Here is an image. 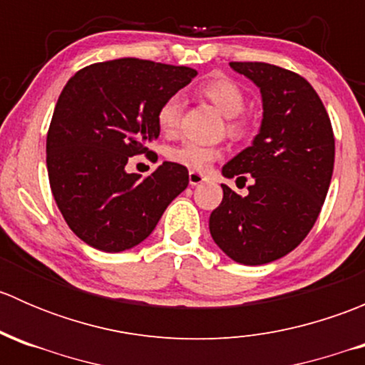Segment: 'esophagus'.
I'll return each mask as SVG.
<instances>
[{"instance_id":"esophagus-1","label":"esophagus","mask_w":365,"mask_h":365,"mask_svg":"<svg viewBox=\"0 0 365 365\" xmlns=\"http://www.w3.org/2000/svg\"><path fill=\"white\" fill-rule=\"evenodd\" d=\"M206 182V176L203 173H197V171H189V183L190 185H200V183Z\"/></svg>"}]
</instances>
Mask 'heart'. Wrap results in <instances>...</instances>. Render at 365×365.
I'll return each mask as SVG.
<instances>
[{
  "label": "heart",
  "instance_id": "heart-1",
  "mask_svg": "<svg viewBox=\"0 0 365 365\" xmlns=\"http://www.w3.org/2000/svg\"><path fill=\"white\" fill-rule=\"evenodd\" d=\"M200 93L208 98L224 116H227V132L233 138L242 139L249 132V121L240 113L245 108V93L240 84L231 77L217 73L200 84ZM183 113V98L180 95H171L160 104L157 111L159 127L165 134H175L180 127ZM168 157L173 162L192 171H205L213 160L220 157V150L215 146L200 145L194 141H185L169 150Z\"/></svg>",
  "mask_w": 365,
  "mask_h": 365
}]
</instances>
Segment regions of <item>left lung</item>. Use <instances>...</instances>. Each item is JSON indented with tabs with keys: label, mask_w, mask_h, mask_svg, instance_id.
<instances>
[{
	"label": "left lung",
	"mask_w": 365,
	"mask_h": 365,
	"mask_svg": "<svg viewBox=\"0 0 365 365\" xmlns=\"http://www.w3.org/2000/svg\"><path fill=\"white\" fill-rule=\"evenodd\" d=\"M230 65L259 86L263 123L252 146L222 168L226 178L237 176V185L249 173V194L222 185L210 233L237 263L264 264L292 252L314 226L332 180L336 138L322 98L304 77L261 61Z\"/></svg>",
	"instance_id": "left-lung-1"
}]
</instances>
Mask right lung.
<instances>
[{"mask_svg":"<svg viewBox=\"0 0 365 365\" xmlns=\"http://www.w3.org/2000/svg\"><path fill=\"white\" fill-rule=\"evenodd\" d=\"M196 76L189 67L120 58L88 65L65 84L47 130V173L65 222L88 245L120 252L141 244L187 189L189 171L176 162L145 178L125 165L150 152L160 104Z\"/></svg>","mask_w":365,"mask_h":365,"instance_id":"right-lung-1","label":"right lung"}]
</instances>
